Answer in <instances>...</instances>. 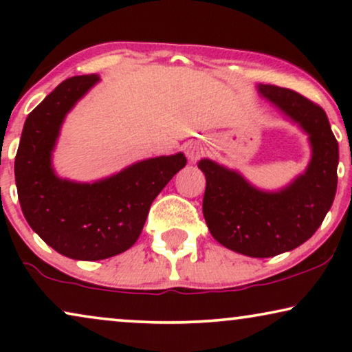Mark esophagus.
Returning <instances> with one entry per match:
<instances>
[{
  "instance_id": "1",
  "label": "esophagus",
  "mask_w": 352,
  "mask_h": 352,
  "mask_svg": "<svg viewBox=\"0 0 352 352\" xmlns=\"http://www.w3.org/2000/svg\"><path fill=\"white\" fill-rule=\"evenodd\" d=\"M187 155H189L190 160H199L201 155V151L199 147H190L189 151H187Z\"/></svg>"
}]
</instances>
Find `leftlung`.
I'll return each instance as SVG.
<instances>
[{
	"label": "left lung",
	"instance_id": "8db88e82",
	"mask_svg": "<svg viewBox=\"0 0 352 352\" xmlns=\"http://www.w3.org/2000/svg\"><path fill=\"white\" fill-rule=\"evenodd\" d=\"M259 94L309 134L312 157L306 171L277 192L253 187L240 173L208 158L204 216L226 248L252 258H271L300 247L319 229L336 194L338 142L320 105L295 91L259 85Z\"/></svg>",
	"mask_w": 352,
	"mask_h": 352
}]
</instances>
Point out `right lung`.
Instances as JSON below:
<instances>
[{"label":"right lung","instance_id":"obj_1","mask_svg":"<svg viewBox=\"0 0 352 352\" xmlns=\"http://www.w3.org/2000/svg\"><path fill=\"white\" fill-rule=\"evenodd\" d=\"M99 80L98 75L72 76L47 94L28 113L14 163L27 223L57 253L83 261L131 248L152 201L187 163L179 152L138 162L93 184L57 177L51 155L62 122Z\"/></svg>","mask_w":352,"mask_h":352}]
</instances>
